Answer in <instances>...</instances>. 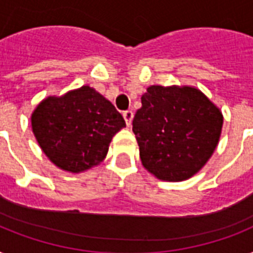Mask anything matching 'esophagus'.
<instances>
[{"mask_svg":"<svg viewBox=\"0 0 253 253\" xmlns=\"http://www.w3.org/2000/svg\"><path fill=\"white\" fill-rule=\"evenodd\" d=\"M132 117H134V113H132V111H131V110L123 111V118H125V121H126L127 126H130V125H131Z\"/></svg>","mask_w":253,"mask_h":253,"instance_id":"esophagus-1","label":"esophagus"}]
</instances>
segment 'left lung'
Returning <instances> with one entry per match:
<instances>
[{
	"instance_id": "obj_1",
	"label": "left lung",
	"mask_w": 253,
	"mask_h": 253,
	"mask_svg": "<svg viewBox=\"0 0 253 253\" xmlns=\"http://www.w3.org/2000/svg\"><path fill=\"white\" fill-rule=\"evenodd\" d=\"M223 125L219 109L196 87L152 85L132 119L144 168L164 181L196 174L215 150Z\"/></svg>"
}]
</instances>
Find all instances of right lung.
I'll return each mask as SVG.
<instances>
[{
  "instance_id": "1",
  "label": "right lung",
  "mask_w": 253,
  "mask_h": 253,
  "mask_svg": "<svg viewBox=\"0 0 253 253\" xmlns=\"http://www.w3.org/2000/svg\"><path fill=\"white\" fill-rule=\"evenodd\" d=\"M31 125L47 158L59 168L79 173L102 162L111 139L126 122L110 101L81 86L42 101Z\"/></svg>"
}]
</instances>
